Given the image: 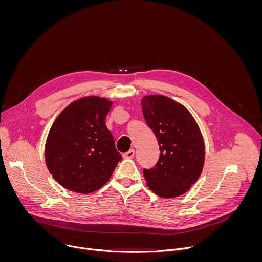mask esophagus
<instances>
[{
  "label": "esophagus",
  "instance_id": "obj_1",
  "mask_svg": "<svg viewBox=\"0 0 262 262\" xmlns=\"http://www.w3.org/2000/svg\"><path fill=\"white\" fill-rule=\"evenodd\" d=\"M134 155H135V150H134V149H130V150H128L127 152L123 154V158L124 159H133Z\"/></svg>",
  "mask_w": 262,
  "mask_h": 262
}]
</instances>
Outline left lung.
Returning a JSON list of instances; mask_svg holds the SVG:
<instances>
[{
  "label": "left lung",
  "mask_w": 262,
  "mask_h": 262,
  "mask_svg": "<svg viewBox=\"0 0 262 262\" xmlns=\"http://www.w3.org/2000/svg\"><path fill=\"white\" fill-rule=\"evenodd\" d=\"M141 104L161 151L156 167L144 169L146 183L160 197L180 196L203 169L205 147L200 128L188 108L165 95H146Z\"/></svg>",
  "instance_id": "obj_1"
}]
</instances>
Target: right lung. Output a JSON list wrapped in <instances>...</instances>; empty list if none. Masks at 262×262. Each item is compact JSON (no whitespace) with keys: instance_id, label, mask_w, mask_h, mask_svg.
I'll return each mask as SVG.
<instances>
[{"instance_id":"obj_1","label":"right lung","mask_w":262,"mask_h":262,"mask_svg":"<svg viewBox=\"0 0 262 262\" xmlns=\"http://www.w3.org/2000/svg\"><path fill=\"white\" fill-rule=\"evenodd\" d=\"M113 101L87 96L68 104L53 123L46 143V163L63 188L89 194L104 185L122 160L105 126Z\"/></svg>"}]
</instances>
